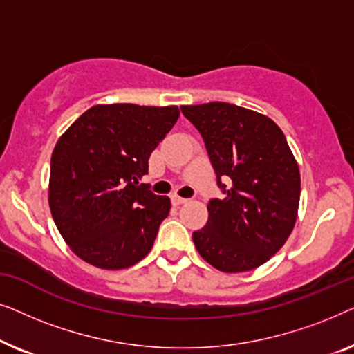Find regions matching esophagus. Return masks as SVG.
<instances>
[{
    "mask_svg": "<svg viewBox=\"0 0 354 354\" xmlns=\"http://www.w3.org/2000/svg\"><path fill=\"white\" fill-rule=\"evenodd\" d=\"M187 201H188L187 198H182V196H177V195H174V196H172V205H176V206L185 205Z\"/></svg>",
    "mask_w": 354,
    "mask_h": 354,
    "instance_id": "esophagus-1",
    "label": "esophagus"
}]
</instances>
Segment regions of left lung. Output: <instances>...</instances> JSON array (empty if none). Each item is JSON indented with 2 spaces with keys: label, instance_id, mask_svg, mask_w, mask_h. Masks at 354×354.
<instances>
[{
  "label": "left lung",
  "instance_id": "8db88e82",
  "mask_svg": "<svg viewBox=\"0 0 354 354\" xmlns=\"http://www.w3.org/2000/svg\"><path fill=\"white\" fill-rule=\"evenodd\" d=\"M180 109L205 140L225 195L207 203L209 217L193 232V243L222 272L259 268L285 245L298 216L301 178L287 138L268 115L236 104L214 101Z\"/></svg>",
  "mask_w": 354,
  "mask_h": 354
}]
</instances>
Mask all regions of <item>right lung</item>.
I'll list each match as a JSON object with an SVG mask.
<instances>
[{
    "label": "right lung",
    "instance_id": "1",
    "mask_svg": "<svg viewBox=\"0 0 354 354\" xmlns=\"http://www.w3.org/2000/svg\"><path fill=\"white\" fill-rule=\"evenodd\" d=\"M178 114L177 106L96 104L57 140L48 201L62 239L85 263L118 270L151 251L171 200L138 180Z\"/></svg>",
    "mask_w": 354,
    "mask_h": 354
}]
</instances>
